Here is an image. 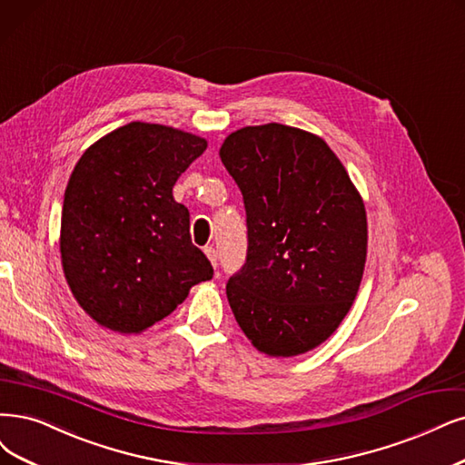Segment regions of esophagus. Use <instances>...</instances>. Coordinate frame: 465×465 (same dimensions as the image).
<instances>
[{
  "mask_svg": "<svg viewBox=\"0 0 465 465\" xmlns=\"http://www.w3.org/2000/svg\"><path fill=\"white\" fill-rule=\"evenodd\" d=\"M204 254H206V259L211 261V264L216 268V264H218V251L214 247H206Z\"/></svg>",
  "mask_w": 465,
  "mask_h": 465,
  "instance_id": "obj_1",
  "label": "esophagus"
}]
</instances>
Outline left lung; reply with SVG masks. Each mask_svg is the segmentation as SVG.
Listing matches in <instances>:
<instances>
[{"instance_id": "1", "label": "left lung", "mask_w": 465, "mask_h": 465, "mask_svg": "<svg viewBox=\"0 0 465 465\" xmlns=\"http://www.w3.org/2000/svg\"><path fill=\"white\" fill-rule=\"evenodd\" d=\"M220 159L247 211V262L226 285L239 328L268 356L320 347L349 314L364 276L362 195L330 145L301 128H239Z\"/></svg>"}]
</instances>
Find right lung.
Wrapping results in <instances>:
<instances>
[{"instance_id":"right-lung-1","label":"right lung","mask_w":465,"mask_h":465,"mask_svg":"<svg viewBox=\"0 0 465 465\" xmlns=\"http://www.w3.org/2000/svg\"><path fill=\"white\" fill-rule=\"evenodd\" d=\"M206 140L151 123L120 126L84 151L64 189L61 264L101 328L142 333L213 278L172 187Z\"/></svg>"}]
</instances>
